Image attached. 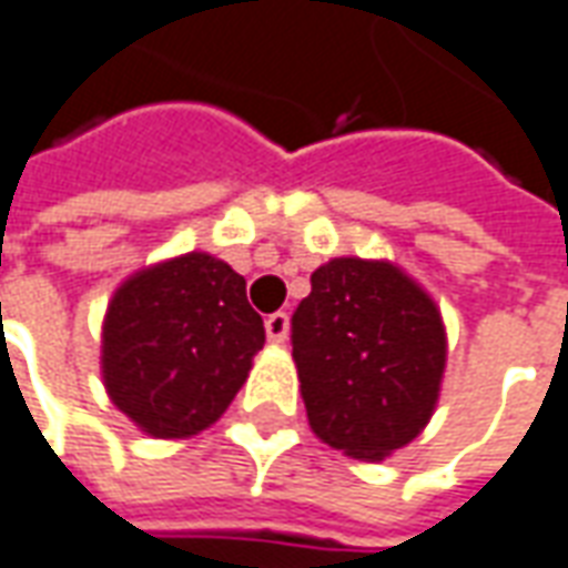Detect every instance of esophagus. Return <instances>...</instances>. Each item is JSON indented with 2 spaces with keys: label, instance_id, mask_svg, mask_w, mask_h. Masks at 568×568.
<instances>
[{
  "label": "esophagus",
  "instance_id": "1",
  "mask_svg": "<svg viewBox=\"0 0 568 568\" xmlns=\"http://www.w3.org/2000/svg\"><path fill=\"white\" fill-rule=\"evenodd\" d=\"M287 333H291V317H287V312H275V315L265 317V336H268V342L281 345V342H287Z\"/></svg>",
  "mask_w": 568,
  "mask_h": 568
}]
</instances>
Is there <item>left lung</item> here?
Instances as JSON below:
<instances>
[{
    "mask_svg": "<svg viewBox=\"0 0 568 568\" xmlns=\"http://www.w3.org/2000/svg\"><path fill=\"white\" fill-rule=\"evenodd\" d=\"M291 342L308 425L333 449L382 462L432 419L444 317L397 265L339 256L315 268Z\"/></svg>",
    "mask_w": 568,
    "mask_h": 568,
    "instance_id": "1",
    "label": "left lung"
}]
</instances>
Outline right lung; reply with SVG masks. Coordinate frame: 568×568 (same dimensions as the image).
Masks as SVG:
<instances>
[{
    "instance_id": "right-lung-1",
    "label": "right lung",
    "mask_w": 568,
    "mask_h": 568,
    "mask_svg": "<svg viewBox=\"0 0 568 568\" xmlns=\"http://www.w3.org/2000/svg\"><path fill=\"white\" fill-rule=\"evenodd\" d=\"M263 342L244 277L211 253H183L112 293L103 385L140 432L192 437L226 413Z\"/></svg>"
}]
</instances>
